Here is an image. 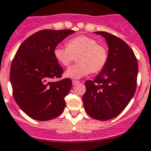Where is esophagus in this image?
Masks as SVG:
<instances>
[{
    "label": "esophagus",
    "instance_id": "esophagus-1",
    "mask_svg": "<svg viewBox=\"0 0 151 151\" xmlns=\"http://www.w3.org/2000/svg\"><path fill=\"white\" fill-rule=\"evenodd\" d=\"M79 83H80V82L77 81V80H72V84L74 85V86L76 84H78Z\"/></svg>",
    "mask_w": 151,
    "mask_h": 151
}]
</instances>
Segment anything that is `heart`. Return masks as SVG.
<instances>
[{
	"label": "heart",
	"instance_id": "heart-1",
	"mask_svg": "<svg viewBox=\"0 0 151 151\" xmlns=\"http://www.w3.org/2000/svg\"><path fill=\"white\" fill-rule=\"evenodd\" d=\"M54 55L58 63L68 67L77 58L79 63L71 66L65 72L66 77L79 79L90 72L98 73L106 65L108 52L104 46L98 44L95 39L86 35H79L70 39L67 46H58Z\"/></svg>",
	"mask_w": 151,
	"mask_h": 151
}]
</instances>
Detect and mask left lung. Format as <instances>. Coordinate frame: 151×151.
Returning a JSON list of instances; mask_svg holds the SVG:
<instances>
[{"label":"left lung","instance_id":"1","mask_svg":"<svg viewBox=\"0 0 151 151\" xmlns=\"http://www.w3.org/2000/svg\"><path fill=\"white\" fill-rule=\"evenodd\" d=\"M106 40L108 59L93 80L85 83L83 105L89 116L105 121L119 115L137 88L138 63L132 49L122 39L105 32H95Z\"/></svg>","mask_w":151,"mask_h":151}]
</instances>
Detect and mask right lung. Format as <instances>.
I'll return each instance as SVG.
<instances>
[{"label":"right lung","instance_id":"add662e5","mask_svg":"<svg viewBox=\"0 0 151 151\" xmlns=\"http://www.w3.org/2000/svg\"><path fill=\"white\" fill-rule=\"evenodd\" d=\"M74 32L39 31L22 43L13 58L10 68L13 96L20 109L35 120L55 119L65 108V96L72 82L69 78L60 80L63 70L55 59L54 49Z\"/></svg>","mask_w":151,"mask_h":151}]
</instances>
